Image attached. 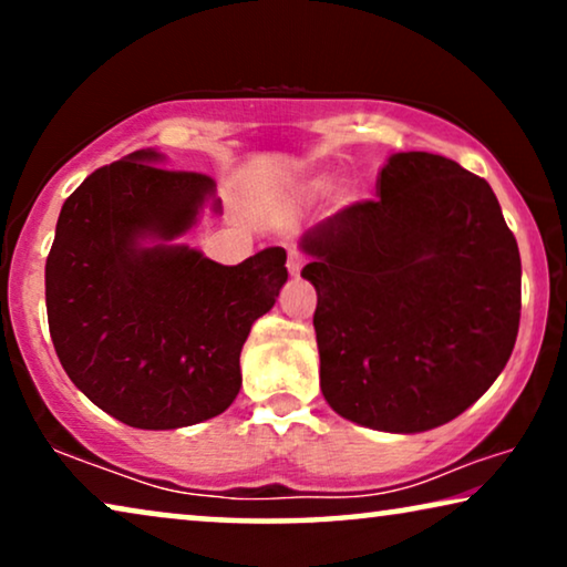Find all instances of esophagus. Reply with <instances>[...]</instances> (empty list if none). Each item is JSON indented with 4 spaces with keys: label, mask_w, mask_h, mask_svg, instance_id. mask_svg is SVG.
<instances>
[{
    "label": "esophagus",
    "mask_w": 567,
    "mask_h": 567,
    "mask_svg": "<svg viewBox=\"0 0 567 567\" xmlns=\"http://www.w3.org/2000/svg\"><path fill=\"white\" fill-rule=\"evenodd\" d=\"M286 268H289L291 276H299L301 268H305V255L299 250H289V260H286Z\"/></svg>",
    "instance_id": "34e87169"
}]
</instances>
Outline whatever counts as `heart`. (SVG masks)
I'll use <instances>...</instances> for the list:
<instances>
[{
    "instance_id": "obj_1",
    "label": "heart",
    "mask_w": 567,
    "mask_h": 567,
    "mask_svg": "<svg viewBox=\"0 0 567 567\" xmlns=\"http://www.w3.org/2000/svg\"><path fill=\"white\" fill-rule=\"evenodd\" d=\"M320 188H324V181H315L312 183V190H320Z\"/></svg>"
}]
</instances>
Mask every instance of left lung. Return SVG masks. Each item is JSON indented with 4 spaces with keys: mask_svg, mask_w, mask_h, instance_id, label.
<instances>
[{
    "mask_svg": "<svg viewBox=\"0 0 567 567\" xmlns=\"http://www.w3.org/2000/svg\"><path fill=\"white\" fill-rule=\"evenodd\" d=\"M317 291L320 386L338 415L436 429L487 392L522 317V258L487 181L429 152L392 154L374 200L301 237Z\"/></svg>",
    "mask_w": 567,
    "mask_h": 567,
    "instance_id": "obj_1",
    "label": "left lung"
}]
</instances>
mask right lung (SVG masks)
<instances>
[{"instance_id":"add662e5","label":"right lung","mask_w":567,"mask_h":567,"mask_svg":"<svg viewBox=\"0 0 567 567\" xmlns=\"http://www.w3.org/2000/svg\"><path fill=\"white\" fill-rule=\"evenodd\" d=\"M142 150L92 173L61 206L45 309L69 379L134 429H183L237 398L239 353L286 284V250L219 266L173 245L214 198L200 173ZM154 238V246H144Z\"/></svg>"}]
</instances>
